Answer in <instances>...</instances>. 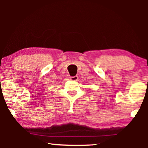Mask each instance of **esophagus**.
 <instances>
[{"label":"esophagus","instance_id":"1","mask_svg":"<svg viewBox=\"0 0 148 148\" xmlns=\"http://www.w3.org/2000/svg\"><path fill=\"white\" fill-rule=\"evenodd\" d=\"M70 79L71 80V81H77V79H78V76H70Z\"/></svg>","mask_w":148,"mask_h":148}]
</instances>
